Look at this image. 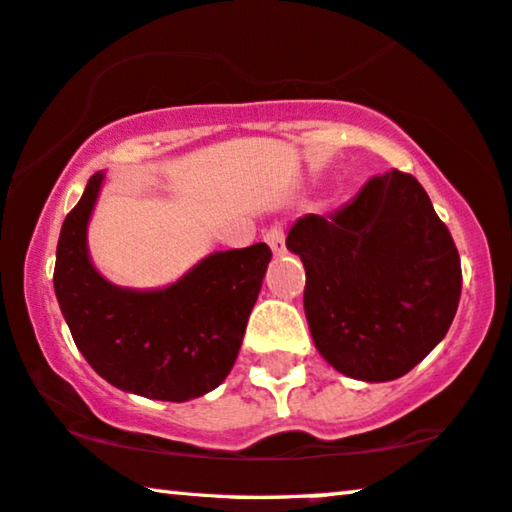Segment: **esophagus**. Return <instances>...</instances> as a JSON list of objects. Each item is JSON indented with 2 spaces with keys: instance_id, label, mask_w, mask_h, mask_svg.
<instances>
[{
  "instance_id": "34e87169",
  "label": "esophagus",
  "mask_w": 512,
  "mask_h": 512,
  "mask_svg": "<svg viewBox=\"0 0 512 512\" xmlns=\"http://www.w3.org/2000/svg\"><path fill=\"white\" fill-rule=\"evenodd\" d=\"M263 240L268 242V247L272 249V254L275 256H282V254H286V244H284V230L282 228H270V230H265V235H263Z\"/></svg>"
}]
</instances>
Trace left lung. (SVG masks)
Wrapping results in <instances>:
<instances>
[{"label": "left lung", "instance_id": "obj_1", "mask_svg": "<svg viewBox=\"0 0 512 512\" xmlns=\"http://www.w3.org/2000/svg\"><path fill=\"white\" fill-rule=\"evenodd\" d=\"M286 249L305 265L314 347L338 373L396 380L450 331L459 254L412 174H377L338 212L300 216Z\"/></svg>", "mask_w": 512, "mask_h": 512}]
</instances>
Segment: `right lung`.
Here are the masks:
<instances>
[{"instance_id": "1", "label": "right lung", "mask_w": 512, "mask_h": 512, "mask_svg": "<svg viewBox=\"0 0 512 512\" xmlns=\"http://www.w3.org/2000/svg\"><path fill=\"white\" fill-rule=\"evenodd\" d=\"M104 172L88 179L62 223L53 286L72 338L97 375L153 401L184 403L226 380L272 251L265 242L214 251L163 289L109 282L88 251Z\"/></svg>"}]
</instances>
